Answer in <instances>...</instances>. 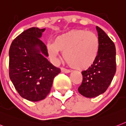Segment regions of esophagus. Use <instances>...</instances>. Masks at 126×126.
Here are the masks:
<instances>
[{
  "label": "esophagus",
  "mask_w": 126,
  "mask_h": 126,
  "mask_svg": "<svg viewBox=\"0 0 126 126\" xmlns=\"http://www.w3.org/2000/svg\"><path fill=\"white\" fill-rule=\"evenodd\" d=\"M61 71L62 73H69L71 72V71L69 69H65V68H64V67H62L61 68Z\"/></svg>",
  "instance_id": "1"
}]
</instances>
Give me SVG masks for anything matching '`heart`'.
<instances>
[{
    "label": "heart",
    "instance_id": "obj_1",
    "mask_svg": "<svg viewBox=\"0 0 126 126\" xmlns=\"http://www.w3.org/2000/svg\"><path fill=\"white\" fill-rule=\"evenodd\" d=\"M49 57L58 61L60 51L71 67L86 69L96 61L99 50V40L96 34L86 30H76L59 35L54 42L47 45Z\"/></svg>",
    "mask_w": 126,
    "mask_h": 126
}]
</instances>
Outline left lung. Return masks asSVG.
<instances>
[{
  "mask_svg": "<svg viewBox=\"0 0 126 126\" xmlns=\"http://www.w3.org/2000/svg\"><path fill=\"white\" fill-rule=\"evenodd\" d=\"M99 40V50L94 64L83 71V80L79 92L87 98H93L106 91L116 72L115 44L101 28L96 27Z\"/></svg>",
  "mask_w": 126,
  "mask_h": 126,
  "instance_id": "8db88e82",
  "label": "left lung"
}]
</instances>
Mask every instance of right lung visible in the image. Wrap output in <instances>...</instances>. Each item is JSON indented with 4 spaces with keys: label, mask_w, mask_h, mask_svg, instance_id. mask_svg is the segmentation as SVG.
Here are the masks:
<instances>
[{
    "label": "right lung",
    "mask_w": 126,
    "mask_h": 126,
    "mask_svg": "<svg viewBox=\"0 0 126 126\" xmlns=\"http://www.w3.org/2000/svg\"><path fill=\"white\" fill-rule=\"evenodd\" d=\"M45 30H25L13 40L9 51V78L20 95L32 102L46 98L61 73L47 59V47L40 39Z\"/></svg>",
    "instance_id": "right-lung-1"
}]
</instances>
